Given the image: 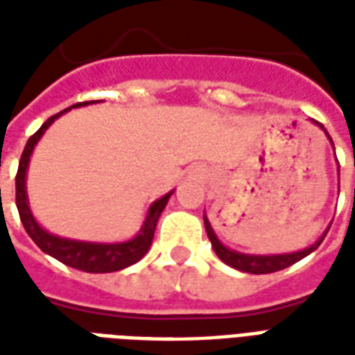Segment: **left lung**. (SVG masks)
Here are the masks:
<instances>
[{
	"label": "left lung",
	"instance_id": "left-lung-1",
	"mask_svg": "<svg viewBox=\"0 0 355 355\" xmlns=\"http://www.w3.org/2000/svg\"><path fill=\"white\" fill-rule=\"evenodd\" d=\"M318 123V121H315ZM323 129V125L318 123ZM327 132V131H325ZM329 137V135H327ZM331 140V137H329ZM331 144H333V140H331ZM335 148V146H333ZM203 223H205V230H207V236L211 239V245L215 249L216 257L224 262V264H228V266L236 268L239 272H247V274H272V272H277V270H283V268H289L291 264H295V262L302 261L304 257H308L310 253H313L320 243L323 241V238L327 236L329 226L325 234L321 236L313 245L306 247L302 251H297V253H285V254H245V253H238V251H232L226 245L220 243V239L216 238L215 232L211 228V224H209L207 216L203 215Z\"/></svg>",
	"mask_w": 355,
	"mask_h": 355
}]
</instances>
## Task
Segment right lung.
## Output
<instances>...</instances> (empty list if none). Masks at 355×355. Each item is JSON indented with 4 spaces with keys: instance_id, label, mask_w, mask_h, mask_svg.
Here are the masks:
<instances>
[{
    "instance_id": "add662e5",
    "label": "right lung",
    "mask_w": 355,
    "mask_h": 355,
    "mask_svg": "<svg viewBox=\"0 0 355 355\" xmlns=\"http://www.w3.org/2000/svg\"><path fill=\"white\" fill-rule=\"evenodd\" d=\"M94 102V101H93ZM93 102H78L70 108L58 112L55 116H51L45 123L37 129V131L28 139L24 152L20 155L19 162V171H17V178H15V184H17V209H19L20 220L24 230L28 232V236L34 239V243L43 253L51 254L53 259H57L66 266H72L81 272H89V274H108V272H117V270H123V268L131 266L135 262H139L144 254L148 253V249L152 245V239H154L155 224L157 218L162 215V211L167 205V201L173 196V192L165 193L163 198L154 201L150 209H148L146 220L142 224L140 232L129 241H121V243H93V241H78V239H68V238H58L55 234H49L47 230H43L42 226L37 224V220L30 211L28 205V196H26V169L28 163H30V155L34 152V146L37 144V140L42 139V135L47 131L57 117H60L64 112L72 108H80V106H87Z\"/></svg>"
}]
</instances>
